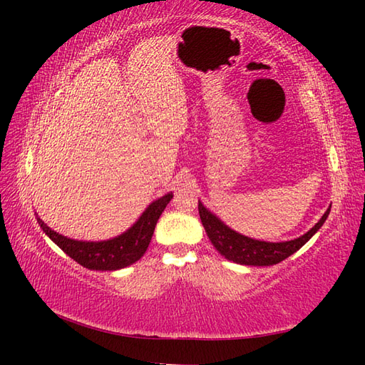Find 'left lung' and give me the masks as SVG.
I'll list each match as a JSON object with an SVG mask.
<instances>
[{
  "label": "left lung",
  "mask_w": 365,
  "mask_h": 365,
  "mask_svg": "<svg viewBox=\"0 0 365 365\" xmlns=\"http://www.w3.org/2000/svg\"><path fill=\"white\" fill-rule=\"evenodd\" d=\"M329 210L331 208H328L322 216V220L302 237L290 240V242L268 243L245 237L242 234H238V232L232 230L221 220L216 218L212 212H208L199 200L200 221H202V226L207 232L208 238H210L212 245L216 247V251L230 262L240 263V265L254 267L276 265V263L285 260L293 252H297L299 247L304 246L309 240L312 238L315 232L323 226V222L328 218Z\"/></svg>",
  "instance_id": "8db88e82"
}]
</instances>
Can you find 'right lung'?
Instances as JSON below:
<instances>
[{"label": "right lung", "instance_id": "1", "mask_svg": "<svg viewBox=\"0 0 365 365\" xmlns=\"http://www.w3.org/2000/svg\"><path fill=\"white\" fill-rule=\"evenodd\" d=\"M170 199H173V192H168L163 197L153 200L145 208L141 218L133 224V227L123 232L122 235L105 240V242H78V240L59 235L58 232L46 226L41 218H37V222L45 234L51 238V242L56 243L68 257L78 262L84 268L114 271L125 268L143 257L147 247H149L160 215Z\"/></svg>", "mask_w": 365, "mask_h": 365}]
</instances>
